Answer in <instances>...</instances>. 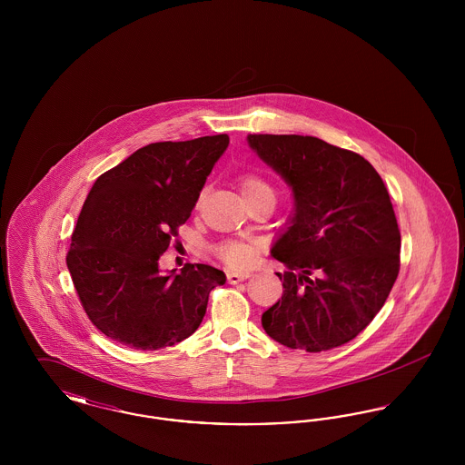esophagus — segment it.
Masks as SVG:
<instances>
[{
  "instance_id": "1",
  "label": "esophagus",
  "mask_w": 465,
  "mask_h": 465,
  "mask_svg": "<svg viewBox=\"0 0 465 465\" xmlns=\"http://www.w3.org/2000/svg\"><path fill=\"white\" fill-rule=\"evenodd\" d=\"M249 277H251V272H247V270H242V272H228L226 273V279H228L230 284H239V282H242V281L249 279Z\"/></svg>"
}]
</instances>
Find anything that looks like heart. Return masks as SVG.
Here are the masks:
<instances>
[{
	"label": "heart",
	"instance_id": "b5f03b06",
	"mask_svg": "<svg viewBox=\"0 0 465 465\" xmlns=\"http://www.w3.org/2000/svg\"><path fill=\"white\" fill-rule=\"evenodd\" d=\"M241 190H242L243 199L249 195H254V193H272L273 195V190L265 179L254 176V174H245L241 177ZM203 197H205V192H200L199 200H197L199 205L203 202ZM216 252L228 265L241 266L249 263L254 258L256 247L252 243L223 242L216 247Z\"/></svg>",
	"mask_w": 465,
	"mask_h": 465
}]
</instances>
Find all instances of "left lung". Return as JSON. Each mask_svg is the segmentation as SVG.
Wrapping results in <instances>:
<instances>
[{"instance_id":"obj_1","label":"left lung","mask_w":465,"mask_h":465,"mask_svg":"<svg viewBox=\"0 0 465 465\" xmlns=\"http://www.w3.org/2000/svg\"><path fill=\"white\" fill-rule=\"evenodd\" d=\"M251 150L292 192L272 256L282 298L262 315L270 338L322 352L351 341L383 307L399 273L401 233L389 192L361 155L312 135L249 134Z\"/></svg>"}]
</instances>
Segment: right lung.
I'll list each match as a JSON object with an SVG mask.
<instances>
[{"label":"right lung","instance_id":"obj_1","mask_svg":"<svg viewBox=\"0 0 465 465\" xmlns=\"http://www.w3.org/2000/svg\"><path fill=\"white\" fill-rule=\"evenodd\" d=\"M230 137L152 143L97 177L78 216L67 270L92 324L135 351L173 347L197 328L209 292L226 282L214 266L163 273L160 256L190 218Z\"/></svg>","mask_w":465,"mask_h":465}]
</instances>
